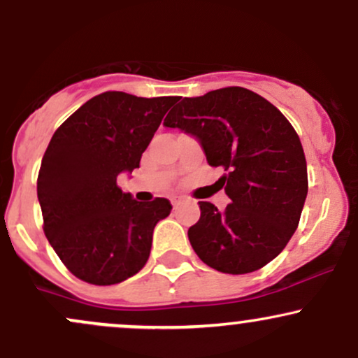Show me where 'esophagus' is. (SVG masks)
Segmentation results:
<instances>
[{"mask_svg": "<svg viewBox=\"0 0 358 358\" xmlns=\"http://www.w3.org/2000/svg\"><path fill=\"white\" fill-rule=\"evenodd\" d=\"M171 205H173V208L176 210V208L182 205V199H173V200H171Z\"/></svg>", "mask_w": 358, "mask_h": 358, "instance_id": "obj_1", "label": "esophagus"}]
</instances>
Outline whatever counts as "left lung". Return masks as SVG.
<instances>
[{
	"mask_svg": "<svg viewBox=\"0 0 358 358\" xmlns=\"http://www.w3.org/2000/svg\"><path fill=\"white\" fill-rule=\"evenodd\" d=\"M165 126L199 138L208 165L225 171L217 183L231 203L219 212L199 202L200 219L188 229L196 256L227 274L264 268L296 231L306 200V159L294 127L244 87L185 97Z\"/></svg>",
	"mask_w": 358,
	"mask_h": 358,
	"instance_id": "left-lung-1",
	"label": "left lung"
}]
</instances>
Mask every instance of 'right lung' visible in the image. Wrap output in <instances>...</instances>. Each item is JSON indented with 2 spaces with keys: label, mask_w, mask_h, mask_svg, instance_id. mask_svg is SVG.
<instances>
[{
  "label": "right lung",
  "mask_w": 358,
  "mask_h": 358,
  "mask_svg": "<svg viewBox=\"0 0 358 358\" xmlns=\"http://www.w3.org/2000/svg\"><path fill=\"white\" fill-rule=\"evenodd\" d=\"M176 97H136L109 90L80 106L55 131L36 180L43 231L76 278L117 285L143 269L155 225L170 215L166 199L136 202L117 187Z\"/></svg>",
  "instance_id": "add662e5"
}]
</instances>
